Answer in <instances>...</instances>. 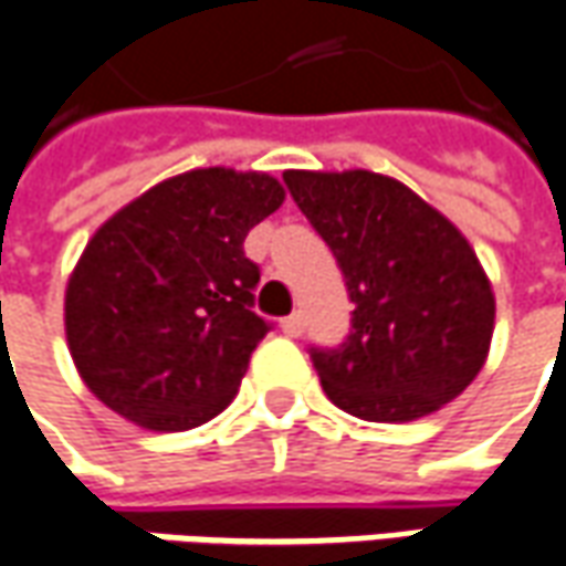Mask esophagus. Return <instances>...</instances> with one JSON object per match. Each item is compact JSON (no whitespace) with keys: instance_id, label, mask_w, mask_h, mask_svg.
Masks as SVG:
<instances>
[{"instance_id":"esophagus-1","label":"esophagus","mask_w":566,"mask_h":566,"mask_svg":"<svg viewBox=\"0 0 566 566\" xmlns=\"http://www.w3.org/2000/svg\"><path fill=\"white\" fill-rule=\"evenodd\" d=\"M282 328L287 337H300V334H303V328H306V315H303V310L287 315V318L282 322Z\"/></svg>"}]
</instances>
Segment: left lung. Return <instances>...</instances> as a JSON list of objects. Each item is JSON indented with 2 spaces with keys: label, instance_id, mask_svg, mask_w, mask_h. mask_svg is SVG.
Masks as SVG:
<instances>
[{
  "label": "left lung",
  "instance_id": "8db88e82",
  "mask_svg": "<svg viewBox=\"0 0 566 566\" xmlns=\"http://www.w3.org/2000/svg\"><path fill=\"white\" fill-rule=\"evenodd\" d=\"M284 186L353 303L344 344L310 347L328 399L365 421H415L455 399L486 363L495 322L464 234L378 172L287 170Z\"/></svg>",
  "mask_w": 566,
  "mask_h": 566
}]
</instances>
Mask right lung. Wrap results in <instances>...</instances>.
<instances>
[{"label":"right lung","mask_w":566,"mask_h":566,"mask_svg":"<svg viewBox=\"0 0 566 566\" xmlns=\"http://www.w3.org/2000/svg\"><path fill=\"white\" fill-rule=\"evenodd\" d=\"M284 188L222 167L167 179L95 232L73 269L71 356L107 409L148 430L217 418L272 332L253 313L260 266L244 238Z\"/></svg>","instance_id":"1"}]
</instances>
